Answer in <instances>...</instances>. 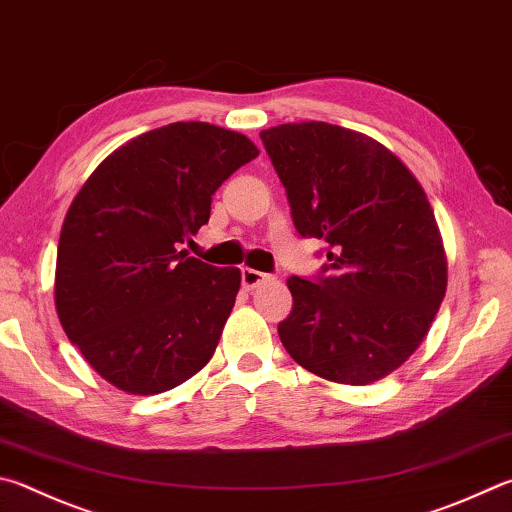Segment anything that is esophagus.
<instances>
[{
	"label": "esophagus",
	"mask_w": 512,
	"mask_h": 512,
	"mask_svg": "<svg viewBox=\"0 0 512 512\" xmlns=\"http://www.w3.org/2000/svg\"><path fill=\"white\" fill-rule=\"evenodd\" d=\"M268 280H271V277L255 271V268H241V284H244L246 291H255L257 286H262Z\"/></svg>",
	"instance_id": "1"
}]
</instances>
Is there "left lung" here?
Wrapping results in <instances>:
<instances>
[{
    "label": "left lung",
    "instance_id": "left-lung-1",
    "mask_svg": "<svg viewBox=\"0 0 512 512\" xmlns=\"http://www.w3.org/2000/svg\"><path fill=\"white\" fill-rule=\"evenodd\" d=\"M259 136L297 232L329 244V275L286 280L284 349L331 383L383 380L421 347L448 288L425 190L392 150L347 127L302 120Z\"/></svg>",
    "mask_w": 512,
    "mask_h": 512
}]
</instances>
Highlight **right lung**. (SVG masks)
<instances>
[{
	"instance_id": "1",
	"label": "right lung",
	"mask_w": 512,
	"mask_h": 512,
	"mask_svg": "<svg viewBox=\"0 0 512 512\" xmlns=\"http://www.w3.org/2000/svg\"><path fill=\"white\" fill-rule=\"evenodd\" d=\"M259 150L248 136L170 123L102 161L71 201L55 262V311L98 374L127 394L179 387L208 365L241 286L185 250L212 194Z\"/></svg>"
}]
</instances>
